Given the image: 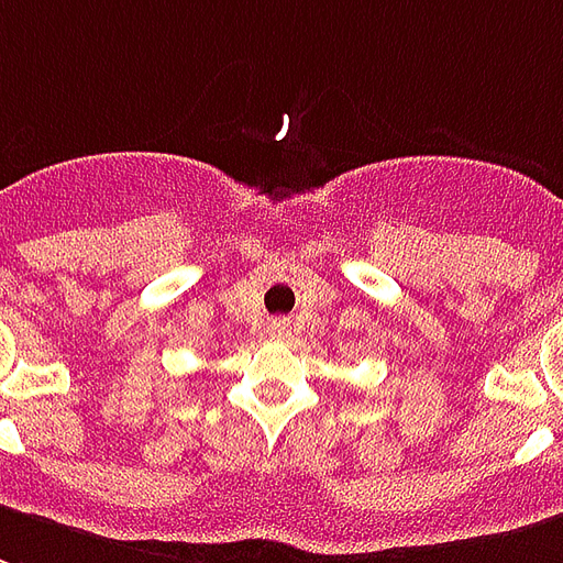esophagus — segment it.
I'll return each mask as SVG.
<instances>
[{
  "label": "esophagus",
  "instance_id": "obj_1",
  "mask_svg": "<svg viewBox=\"0 0 563 563\" xmlns=\"http://www.w3.org/2000/svg\"><path fill=\"white\" fill-rule=\"evenodd\" d=\"M271 334H274V336L286 334V322H280V319H274V322H271Z\"/></svg>",
  "mask_w": 563,
  "mask_h": 563
}]
</instances>
